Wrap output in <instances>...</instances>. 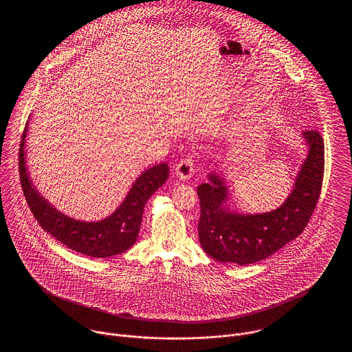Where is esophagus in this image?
Listing matches in <instances>:
<instances>
[{"mask_svg": "<svg viewBox=\"0 0 352 352\" xmlns=\"http://www.w3.org/2000/svg\"><path fill=\"white\" fill-rule=\"evenodd\" d=\"M194 173H195V166L191 158H184L175 168V174L181 181H188L194 175Z\"/></svg>", "mask_w": 352, "mask_h": 352, "instance_id": "obj_1", "label": "esophagus"}]
</instances>
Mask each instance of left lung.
Returning a JSON list of instances; mask_svg holds the SVG:
<instances>
[{
    "label": "left lung",
    "mask_w": 352,
    "mask_h": 352,
    "mask_svg": "<svg viewBox=\"0 0 352 352\" xmlns=\"http://www.w3.org/2000/svg\"><path fill=\"white\" fill-rule=\"evenodd\" d=\"M307 145L306 158L297 171L284 203L268 212L244 214L231 208L230 188L219 171L197 187L201 201L198 234L203 251L220 263L248 265L281 250L302 234L318 201L324 144L317 131L301 134Z\"/></svg>",
    "instance_id": "1"
}]
</instances>
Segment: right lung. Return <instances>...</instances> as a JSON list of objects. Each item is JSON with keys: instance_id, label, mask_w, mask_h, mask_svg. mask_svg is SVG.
<instances>
[{"instance_id": "add662e5", "label": "right lung", "mask_w": 352, "mask_h": 352, "mask_svg": "<svg viewBox=\"0 0 352 352\" xmlns=\"http://www.w3.org/2000/svg\"><path fill=\"white\" fill-rule=\"evenodd\" d=\"M26 124L19 148V177L26 201L39 226L69 250L91 257H111L132 248L138 237L144 207L151 195L166 182L168 164L145 170L118 208L107 218L84 221L71 218L55 208L34 186L26 165Z\"/></svg>"}]
</instances>
